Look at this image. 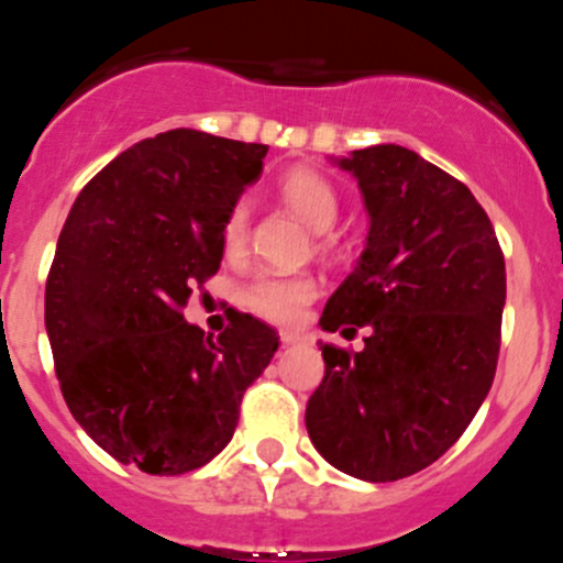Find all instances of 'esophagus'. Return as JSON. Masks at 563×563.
<instances>
[{
  "mask_svg": "<svg viewBox=\"0 0 563 563\" xmlns=\"http://www.w3.org/2000/svg\"><path fill=\"white\" fill-rule=\"evenodd\" d=\"M279 339H282V347H295V344L303 342V336H300V333H292V331H282Z\"/></svg>",
  "mask_w": 563,
  "mask_h": 563,
  "instance_id": "1",
  "label": "esophagus"
}]
</instances>
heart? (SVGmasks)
<instances>
[{"label":"heart","instance_id":"obj_1","mask_svg":"<svg viewBox=\"0 0 563 563\" xmlns=\"http://www.w3.org/2000/svg\"><path fill=\"white\" fill-rule=\"evenodd\" d=\"M276 197L282 205H287L300 221L311 227L314 232H320L317 238V249H320L325 257H336L342 254V243L336 238L328 235L325 230H331L333 221L339 219V208H342V199H339L336 186L322 175L314 166H289L287 172H282L279 180L274 186ZM249 241V208L243 202H235L227 210L224 221H221V246L230 257L241 254L246 249ZM317 279L309 274H295V276H260L257 282L249 284L246 300L249 309L257 317L268 322H292L295 317L303 311V306H309L317 298Z\"/></svg>","mask_w":563,"mask_h":563}]
</instances>
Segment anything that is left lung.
<instances>
[{
    "mask_svg": "<svg viewBox=\"0 0 563 563\" xmlns=\"http://www.w3.org/2000/svg\"><path fill=\"white\" fill-rule=\"evenodd\" d=\"M339 166L358 177L369 241L320 325L366 336L361 353L322 344L306 430L333 468L397 482L446 454L493 386L504 252L468 186L413 150L375 144Z\"/></svg>",
    "mask_w": 563,
    "mask_h": 563,
    "instance_id": "left-lung-1",
    "label": "left lung"
}]
</instances>
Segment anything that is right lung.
Instances as JSON below:
<instances>
[{"instance_id": "right-lung-1", "label": "right lung", "mask_w": 563, "mask_h": 563, "mask_svg": "<svg viewBox=\"0 0 563 563\" xmlns=\"http://www.w3.org/2000/svg\"><path fill=\"white\" fill-rule=\"evenodd\" d=\"M268 144L175 128L117 155L81 188L46 279V331L74 419L150 476L202 468L232 441L246 388L279 347L232 311L219 336L183 320L216 276L221 221Z\"/></svg>"}]
</instances>
